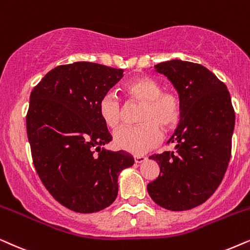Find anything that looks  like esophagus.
I'll return each mask as SVG.
<instances>
[{
    "instance_id": "34e87169",
    "label": "esophagus",
    "mask_w": 250,
    "mask_h": 250,
    "mask_svg": "<svg viewBox=\"0 0 250 250\" xmlns=\"http://www.w3.org/2000/svg\"><path fill=\"white\" fill-rule=\"evenodd\" d=\"M146 159L147 158H146L145 155H135L134 156V160H135L136 164H142V162H144Z\"/></svg>"
}]
</instances>
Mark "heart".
Listing matches in <instances>:
<instances>
[{
	"label": "heart",
	"mask_w": 250,
	"mask_h": 250,
	"mask_svg": "<svg viewBox=\"0 0 250 250\" xmlns=\"http://www.w3.org/2000/svg\"><path fill=\"white\" fill-rule=\"evenodd\" d=\"M129 101L142 104L137 125H127L114 134L116 147L134 154H143L161 142L162 131H169L178 125L183 112L181 95L175 89H162L156 80L147 75L132 78L123 86ZM99 116L109 129L121 125L125 108L120 99L112 92L101 98Z\"/></svg>",
	"instance_id": "obj_1"
}]
</instances>
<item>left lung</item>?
<instances>
[{
	"instance_id": "left-lung-1",
	"label": "left lung",
	"mask_w": 250,
	"mask_h": 250,
	"mask_svg": "<svg viewBox=\"0 0 250 250\" xmlns=\"http://www.w3.org/2000/svg\"><path fill=\"white\" fill-rule=\"evenodd\" d=\"M155 68L181 95L183 112L168 142L175 151L149 156L160 172L147 192L168 210H188L208 200L223 181L231 158L234 108L224 82L205 66L174 59Z\"/></svg>"
}]
</instances>
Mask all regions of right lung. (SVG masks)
Returning a JSON list of instances; mask_svg holds the SVG:
<instances>
[{"instance_id":"obj_1","label":"right lung","mask_w":250,"mask_h":250,"mask_svg":"<svg viewBox=\"0 0 250 250\" xmlns=\"http://www.w3.org/2000/svg\"><path fill=\"white\" fill-rule=\"evenodd\" d=\"M123 71L76 62L46 73L34 86L26 115L32 159L40 179L59 204L91 214L118 195V176L134 159L107 151L112 141L98 104Z\"/></svg>"}]
</instances>
